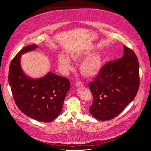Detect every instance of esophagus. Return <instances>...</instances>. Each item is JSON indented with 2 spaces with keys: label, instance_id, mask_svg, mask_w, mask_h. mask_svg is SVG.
Masks as SVG:
<instances>
[{
  "label": "esophagus",
  "instance_id": "esophagus-1",
  "mask_svg": "<svg viewBox=\"0 0 151 151\" xmlns=\"http://www.w3.org/2000/svg\"><path fill=\"white\" fill-rule=\"evenodd\" d=\"M75 85L76 86V87H83V83L81 82V81H77L75 83Z\"/></svg>",
  "mask_w": 151,
  "mask_h": 151
}]
</instances>
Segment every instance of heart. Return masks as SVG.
Returning a JSON list of instances; mask_svg holds the SVG:
<instances>
[{"instance_id": "heart-1", "label": "heart", "mask_w": 151, "mask_h": 151, "mask_svg": "<svg viewBox=\"0 0 151 151\" xmlns=\"http://www.w3.org/2000/svg\"><path fill=\"white\" fill-rule=\"evenodd\" d=\"M89 54L87 52H81L72 55V58L75 61L81 60ZM59 68L64 73H67L72 69V64L69 58L60 54L58 58ZM102 67V58L98 53H93L83 60L80 65V71L82 75L87 78H93L99 74Z\"/></svg>"}]
</instances>
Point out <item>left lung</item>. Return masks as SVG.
I'll return each mask as SVG.
<instances>
[{
    "label": "left lung",
    "mask_w": 151,
    "mask_h": 151,
    "mask_svg": "<svg viewBox=\"0 0 151 151\" xmlns=\"http://www.w3.org/2000/svg\"><path fill=\"white\" fill-rule=\"evenodd\" d=\"M122 58L108 62L88 84L93 96L91 115L100 121L118 116L136 97L140 83L139 65L133 51L124 45Z\"/></svg>",
    "instance_id": "left-lung-1"
}]
</instances>
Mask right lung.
Masks as SVG:
<instances>
[{
	"label": "right lung",
	"mask_w": 151,
	"mask_h": 151,
	"mask_svg": "<svg viewBox=\"0 0 151 151\" xmlns=\"http://www.w3.org/2000/svg\"><path fill=\"white\" fill-rule=\"evenodd\" d=\"M37 47L36 45L27 46L16 55L10 64L8 81L19 110L32 119L49 122L60 114L70 85L66 78L50 72L36 79L24 72L20 63L21 55Z\"/></svg>",
	"instance_id": "obj_1"
}]
</instances>
